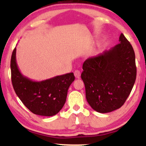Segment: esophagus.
<instances>
[{
	"instance_id": "1",
	"label": "esophagus",
	"mask_w": 146,
	"mask_h": 146,
	"mask_svg": "<svg viewBox=\"0 0 146 146\" xmlns=\"http://www.w3.org/2000/svg\"><path fill=\"white\" fill-rule=\"evenodd\" d=\"M74 76L76 78H80V71L78 70H75L74 72Z\"/></svg>"
}]
</instances>
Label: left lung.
<instances>
[{"label": "left lung", "mask_w": 146, "mask_h": 146, "mask_svg": "<svg viewBox=\"0 0 146 146\" xmlns=\"http://www.w3.org/2000/svg\"><path fill=\"white\" fill-rule=\"evenodd\" d=\"M108 51L87 59L81 78L90 106L101 113L120 108L128 98L136 78L135 53L122 33Z\"/></svg>", "instance_id": "1"}]
</instances>
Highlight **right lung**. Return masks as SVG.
<instances>
[{
  "mask_svg": "<svg viewBox=\"0 0 146 146\" xmlns=\"http://www.w3.org/2000/svg\"><path fill=\"white\" fill-rule=\"evenodd\" d=\"M12 83L15 93L28 109L36 115L53 116L60 111L66 100L69 86L74 81L73 73L36 82L21 74L16 61V47L12 52Z\"/></svg>",
  "mask_w": 146,
  "mask_h": 146,
  "instance_id": "right-lung-1",
  "label": "right lung"
}]
</instances>
